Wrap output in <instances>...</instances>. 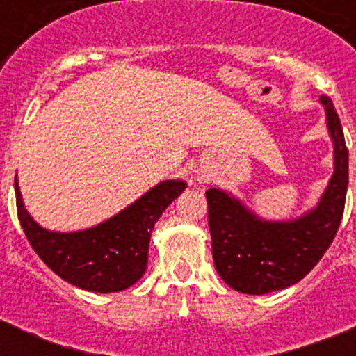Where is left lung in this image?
<instances>
[{"label":"left lung","instance_id":"1","mask_svg":"<svg viewBox=\"0 0 356 356\" xmlns=\"http://www.w3.org/2000/svg\"><path fill=\"white\" fill-rule=\"evenodd\" d=\"M320 102L334 144V173L316 209L290 222H266L227 192L207 190L212 259L236 292L262 296L292 286L320 262L337 236L348 194V147L331 97L321 96Z\"/></svg>","mask_w":356,"mask_h":356}]
</instances>
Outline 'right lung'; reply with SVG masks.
<instances>
[{
	"instance_id": "obj_1",
	"label": "right lung",
	"mask_w": 356,
	"mask_h": 356,
	"mask_svg": "<svg viewBox=\"0 0 356 356\" xmlns=\"http://www.w3.org/2000/svg\"><path fill=\"white\" fill-rule=\"evenodd\" d=\"M184 188V181H162L96 227L53 233L40 227L25 211L18 179H14L18 220L36 254L70 284L99 293L125 290L144 275L156 220Z\"/></svg>"
}]
</instances>
